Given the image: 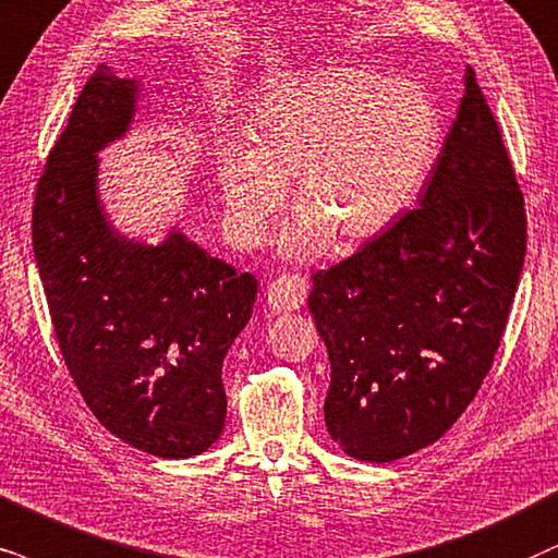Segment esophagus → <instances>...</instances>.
Returning <instances> with one entry per match:
<instances>
[{"label": "esophagus", "instance_id": "34e87169", "mask_svg": "<svg viewBox=\"0 0 558 558\" xmlns=\"http://www.w3.org/2000/svg\"><path fill=\"white\" fill-rule=\"evenodd\" d=\"M308 280L303 275H280L267 286V303L272 312H295L306 303Z\"/></svg>", "mask_w": 558, "mask_h": 558}]
</instances>
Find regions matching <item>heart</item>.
Returning <instances> with one entry per match:
<instances>
[{
	"instance_id": "obj_1",
	"label": "heart",
	"mask_w": 558,
	"mask_h": 558,
	"mask_svg": "<svg viewBox=\"0 0 558 558\" xmlns=\"http://www.w3.org/2000/svg\"><path fill=\"white\" fill-rule=\"evenodd\" d=\"M440 112L417 84L355 66L316 69L257 108L255 144L223 141L218 178L239 242H263L299 178L286 252L350 255L417 203L440 151Z\"/></svg>"
}]
</instances>
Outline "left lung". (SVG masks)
<instances>
[{
	"label": "left lung",
	"mask_w": 558,
	"mask_h": 558,
	"mask_svg": "<svg viewBox=\"0 0 558 558\" xmlns=\"http://www.w3.org/2000/svg\"><path fill=\"white\" fill-rule=\"evenodd\" d=\"M525 236L523 193L469 66L420 206L312 275L308 308L331 363L324 422L344 453L389 463L456 425L495 363Z\"/></svg>",
	"instance_id": "left-lung-1"
}]
</instances>
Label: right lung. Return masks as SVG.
<instances>
[{"label":"right lung","mask_w":558,"mask_h":558,"mask_svg":"<svg viewBox=\"0 0 558 558\" xmlns=\"http://www.w3.org/2000/svg\"><path fill=\"white\" fill-rule=\"evenodd\" d=\"M138 82L97 69L35 187L33 252L56 340L102 427L159 458H190L227 420L221 365L257 280L172 229L157 246L118 234L97 195V151L136 116Z\"/></svg>","instance_id":"add662e5"}]
</instances>
